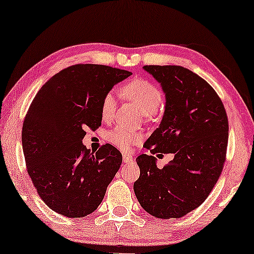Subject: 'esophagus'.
<instances>
[{
	"label": "esophagus",
	"mask_w": 254,
	"mask_h": 254,
	"mask_svg": "<svg viewBox=\"0 0 254 254\" xmlns=\"http://www.w3.org/2000/svg\"><path fill=\"white\" fill-rule=\"evenodd\" d=\"M123 161L125 163H129L133 161V156H131L130 154H128V152H125V154L123 155Z\"/></svg>",
	"instance_id": "obj_1"
}]
</instances>
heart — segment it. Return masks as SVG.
<instances>
[{"label": "heart", "mask_w": 254, "mask_h": 254, "mask_svg": "<svg viewBox=\"0 0 254 254\" xmlns=\"http://www.w3.org/2000/svg\"><path fill=\"white\" fill-rule=\"evenodd\" d=\"M121 96L131 100L147 117L154 116L158 107L161 106L163 99V95L158 86L144 78H135L127 83L121 89ZM116 106V96L112 92L106 93L100 105V116L104 121L112 120ZM107 140L123 150H128L142 140V135L138 131L118 126L110 131L107 135Z\"/></svg>", "instance_id": "heart-1"}]
</instances>
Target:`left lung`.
<instances>
[{
  "instance_id": "1",
  "label": "left lung",
  "mask_w": 254,
  "mask_h": 254,
  "mask_svg": "<svg viewBox=\"0 0 254 254\" xmlns=\"http://www.w3.org/2000/svg\"><path fill=\"white\" fill-rule=\"evenodd\" d=\"M161 83L165 111L136 158L140 177L134 192L141 207L157 218H179L203 203L220 178L227 155L228 117L216 91L180 65H144ZM172 153L164 168L155 158Z\"/></svg>"
}]
</instances>
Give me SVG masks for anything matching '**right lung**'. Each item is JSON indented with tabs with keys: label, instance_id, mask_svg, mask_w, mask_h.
I'll list each match as a JSON object with an SVG mask.
<instances>
[{
	"label": "right lung",
	"instance_id": "obj_1",
	"mask_svg": "<svg viewBox=\"0 0 254 254\" xmlns=\"http://www.w3.org/2000/svg\"><path fill=\"white\" fill-rule=\"evenodd\" d=\"M130 75L109 65H70L48 79L31 103L22 130L27 173L58 214L84 217L102 203L123 155L109 143L91 152L82 140L86 128L102 125L104 96Z\"/></svg>",
	"mask_w": 254,
	"mask_h": 254
}]
</instances>
